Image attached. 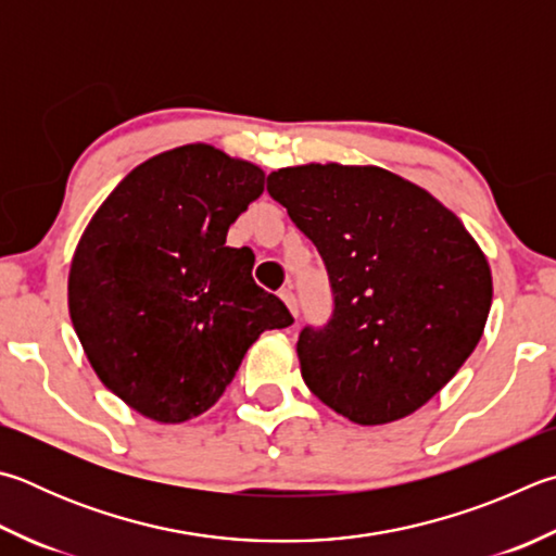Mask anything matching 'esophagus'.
Here are the masks:
<instances>
[{"mask_svg": "<svg viewBox=\"0 0 556 556\" xmlns=\"http://www.w3.org/2000/svg\"><path fill=\"white\" fill-rule=\"evenodd\" d=\"M279 296H281V301H285V304H287V308L291 311V316H299V304H296V296H294V291H291V287L281 289Z\"/></svg>", "mask_w": 556, "mask_h": 556, "instance_id": "34e87169", "label": "esophagus"}]
</instances>
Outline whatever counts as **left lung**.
<instances>
[{
	"instance_id": "1",
	"label": "left lung",
	"mask_w": 556,
	"mask_h": 556,
	"mask_svg": "<svg viewBox=\"0 0 556 556\" xmlns=\"http://www.w3.org/2000/svg\"><path fill=\"white\" fill-rule=\"evenodd\" d=\"M267 191L318 248L336 299L328 326L299 336L306 387L357 426L426 406L486 326L477 240L430 191L375 165L281 167Z\"/></svg>"
}]
</instances>
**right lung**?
Masks as SVG:
<instances>
[{
  "label": "right lung",
  "instance_id": "obj_1",
  "mask_svg": "<svg viewBox=\"0 0 556 556\" xmlns=\"http://www.w3.org/2000/svg\"><path fill=\"white\" fill-rule=\"evenodd\" d=\"M262 191L257 165L189 143L130 169L87 224L70 262V318L97 377L140 416H201L252 342L294 323L255 285L252 252L226 245Z\"/></svg>",
  "mask_w": 556,
  "mask_h": 556
}]
</instances>
